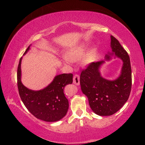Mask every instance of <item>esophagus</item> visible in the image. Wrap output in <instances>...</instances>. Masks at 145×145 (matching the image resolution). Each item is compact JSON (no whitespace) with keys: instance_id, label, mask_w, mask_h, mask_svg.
<instances>
[{"instance_id":"esophagus-1","label":"esophagus","mask_w":145,"mask_h":145,"mask_svg":"<svg viewBox=\"0 0 145 145\" xmlns=\"http://www.w3.org/2000/svg\"><path fill=\"white\" fill-rule=\"evenodd\" d=\"M73 84H75L76 85H78L80 84V77L78 75H75L73 76Z\"/></svg>"}]
</instances>
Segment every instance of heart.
Instances as JSON below:
<instances>
[{
	"label": "heart",
	"instance_id": "b5f03b06",
	"mask_svg": "<svg viewBox=\"0 0 145 145\" xmlns=\"http://www.w3.org/2000/svg\"><path fill=\"white\" fill-rule=\"evenodd\" d=\"M86 50V47L83 45L73 46L66 54V57H64V61L67 63H70L71 61H76L80 59L84 55ZM97 56V52L96 48L91 49L83 57V64L88 65V64L93 63L96 59Z\"/></svg>",
	"mask_w": 145,
	"mask_h": 145
}]
</instances>
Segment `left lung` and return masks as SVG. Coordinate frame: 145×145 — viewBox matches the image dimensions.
I'll list each match as a JSON object with an SVG mask.
<instances>
[{"instance_id":"left-lung-1","label":"left lung","mask_w":145,"mask_h":145,"mask_svg":"<svg viewBox=\"0 0 145 145\" xmlns=\"http://www.w3.org/2000/svg\"><path fill=\"white\" fill-rule=\"evenodd\" d=\"M111 39L112 51L123 62L120 77L114 80L101 77L99 68L104 61L89 64L80 75L82 91L87 96L91 109L99 116H110L118 111L128 100L132 88L129 56L116 38L111 36ZM106 59H109V56Z\"/></svg>"}]
</instances>
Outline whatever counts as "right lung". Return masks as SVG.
Instances as JSON below:
<instances>
[{
  "instance_id": "right-lung-1",
  "label": "right lung",
  "mask_w": 145,
  "mask_h": 145,
  "mask_svg": "<svg viewBox=\"0 0 145 145\" xmlns=\"http://www.w3.org/2000/svg\"><path fill=\"white\" fill-rule=\"evenodd\" d=\"M29 46L24 54L27 52ZM21 61L17 69V85L22 101L28 111L36 118L48 122L58 121L67 114L69 104L64 94V88L73 82L72 73L57 75L45 89L40 91L30 90L21 82Z\"/></svg>"
}]
</instances>
